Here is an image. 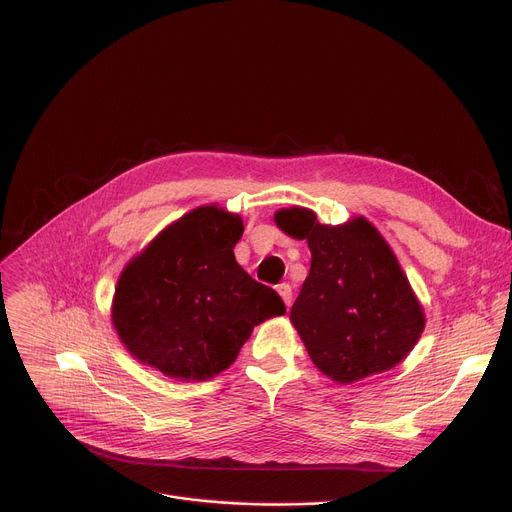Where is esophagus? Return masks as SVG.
Segmentation results:
<instances>
[{
    "mask_svg": "<svg viewBox=\"0 0 512 512\" xmlns=\"http://www.w3.org/2000/svg\"><path fill=\"white\" fill-rule=\"evenodd\" d=\"M278 294L282 297V301L286 303V307H290V301H292V286L286 284V282L278 284Z\"/></svg>",
    "mask_w": 512,
    "mask_h": 512,
    "instance_id": "34e87169",
    "label": "esophagus"
}]
</instances>
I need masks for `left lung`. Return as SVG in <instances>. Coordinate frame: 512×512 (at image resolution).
I'll use <instances>...</instances> for the list:
<instances>
[{"mask_svg": "<svg viewBox=\"0 0 512 512\" xmlns=\"http://www.w3.org/2000/svg\"><path fill=\"white\" fill-rule=\"evenodd\" d=\"M276 226L307 240L311 270L290 321L315 367L353 384L398 365L417 344L425 315L388 242L365 218L319 224L305 207L280 209Z\"/></svg>", "mask_w": 512, "mask_h": 512, "instance_id": "obj_1", "label": "left lung"}]
</instances>
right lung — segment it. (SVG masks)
<instances>
[{"mask_svg":"<svg viewBox=\"0 0 512 512\" xmlns=\"http://www.w3.org/2000/svg\"><path fill=\"white\" fill-rule=\"evenodd\" d=\"M242 230L240 215L197 207L124 267L112 321L134 359L203 382L236 361L261 321L286 313L278 292L236 263Z\"/></svg>","mask_w":512,"mask_h":512,"instance_id":"obj_1","label":"right lung"}]
</instances>
